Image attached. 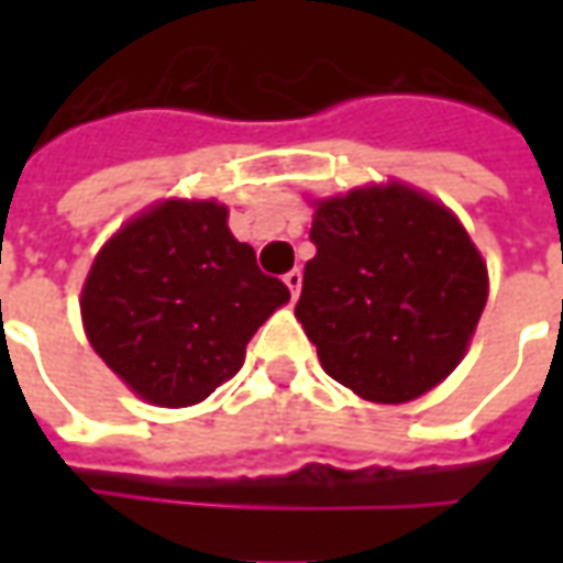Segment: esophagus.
<instances>
[{"instance_id": "obj_1", "label": "esophagus", "mask_w": 563, "mask_h": 563, "mask_svg": "<svg viewBox=\"0 0 563 563\" xmlns=\"http://www.w3.org/2000/svg\"><path fill=\"white\" fill-rule=\"evenodd\" d=\"M301 280H305V274L298 268H292L286 277H283V283L289 286V292H292V298H298V292H301Z\"/></svg>"}]
</instances>
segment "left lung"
Returning <instances> with one entry per match:
<instances>
[{"mask_svg":"<svg viewBox=\"0 0 563 563\" xmlns=\"http://www.w3.org/2000/svg\"><path fill=\"white\" fill-rule=\"evenodd\" d=\"M295 317L325 374L374 404L413 401L459 365L488 298L479 250L404 184L317 201Z\"/></svg>","mask_w":563,"mask_h":563,"instance_id":"obj_1","label":"left lung"}]
</instances>
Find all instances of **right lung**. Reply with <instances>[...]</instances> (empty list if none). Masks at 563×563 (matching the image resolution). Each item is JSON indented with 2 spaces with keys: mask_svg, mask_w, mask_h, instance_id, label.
I'll return each instance as SVG.
<instances>
[{
  "mask_svg": "<svg viewBox=\"0 0 563 563\" xmlns=\"http://www.w3.org/2000/svg\"><path fill=\"white\" fill-rule=\"evenodd\" d=\"M217 201L168 198L99 250L80 317L92 350L139 398L189 407L232 379L246 343L289 301Z\"/></svg>",
  "mask_w": 563,
  "mask_h": 563,
  "instance_id": "obj_1",
  "label": "right lung"
}]
</instances>
